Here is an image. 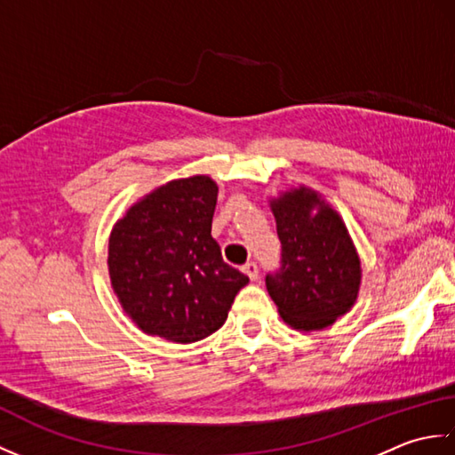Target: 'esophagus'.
<instances>
[{
	"label": "esophagus",
	"mask_w": 455,
	"mask_h": 455,
	"mask_svg": "<svg viewBox=\"0 0 455 455\" xmlns=\"http://www.w3.org/2000/svg\"><path fill=\"white\" fill-rule=\"evenodd\" d=\"M243 272L252 279V282H256V279L259 277V269H258V264L256 262H248L244 267H243Z\"/></svg>",
	"instance_id": "34e87169"
}]
</instances>
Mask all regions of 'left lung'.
Instances as JSON below:
<instances>
[{
  "label": "left lung",
  "instance_id": "obj_1",
  "mask_svg": "<svg viewBox=\"0 0 455 455\" xmlns=\"http://www.w3.org/2000/svg\"><path fill=\"white\" fill-rule=\"evenodd\" d=\"M317 212L312 215V209ZM282 259L266 275L287 324L321 331L350 311L360 289V258L338 212L307 188L272 201Z\"/></svg>",
  "mask_w": 455,
  "mask_h": 455
}]
</instances>
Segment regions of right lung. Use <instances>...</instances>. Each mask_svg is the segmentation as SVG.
I'll list each match as a JSON object with an SVG mask.
<instances>
[{"mask_svg":"<svg viewBox=\"0 0 455 455\" xmlns=\"http://www.w3.org/2000/svg\"><path fill=\"white\" fill-rule=\"evenodd\" d=\"M217 183L170 181L132 205L109 238L113 291L144 332L191 344L225 324L248 275L211 236Z\"/></svg>","mask_w":455,"mask_h":455,"instance_id":"add662e5","label":"right lung"}]
</instances>
